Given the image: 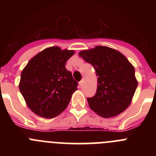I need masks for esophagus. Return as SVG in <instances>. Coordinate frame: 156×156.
<instances>
[{
    "label": "esophagus",
    "instance_id": "esophagus-1",
    "mask_svg": "<svg viewBox=\"0 0 156 156\" xmlns=\"http://www.w3.org/2000/svg\"><path fill=\"white\" fill-rule=\"evenodd\" d=\"M83 80H81L80 82L79 83V85H80V88H82V87H83Z\"/></svg>",
    "mask_w": 156,
    "mask_h": 156
}]
</instances>
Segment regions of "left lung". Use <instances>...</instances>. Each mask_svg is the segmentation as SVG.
Returning a JSON list of instances; mask_svg holds the SVG:
<instances>
[{"mask_svg": "<svg viewBox=\"0 0 156 156\" xmlns=\"http://www.w3.org/2000/svg\"><path fill=\"white\" fill-rule=\"evenodd\" d=\"M94 68L97 93L88 98L90 109L103 118L119 115L130 105L137 87L133 65L119 51L105 46L79 52Z\"/></svg>", "mask_w": 156, "mask_h": 156, "instance_id": "obj_1", "label": "left lung"}]
</instances>
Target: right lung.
I'll return each mask as SVG.
<instances>
[{
    "label": "right lung",
    "instance_id": "right-lung-1",
    "mask_svg": "<svg viewBox=\"0 0 156 156\" xmlns=\"http://www.w3.org/2000/svg\"><path fill=\"white\" fill-rule=\"evenodd\" d=\"M74 53L50 47L32 58L23 69L19 90L36 115L52 119L68 106L78 85L66 69V62Z\"/></svg>",
    "mask_w": 156,
    "mask_h": 156
}]
</instances>
